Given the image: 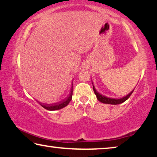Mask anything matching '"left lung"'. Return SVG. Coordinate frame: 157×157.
I'll return each instance as SVG.
<instances>
[{
  "mask_svg": "<svg viewBox=\"0 0 157 157\" xmlns=\"http://www.w3.org/2000/svg\"><path fill=\"white\" fill-rule=\"evenodd\" d=\"M93 84V82H92ZM93 88H94V91L95 95H96L97 99L100 101V102H102V103H105V104H109V105H118V104H121V103L124 102V101H126L128 98L130 97V95L132 94L133 90L132 91H131V93H129L128 95H127L126 96H124L122 98H120V99H113V98H108L107 96H105L102 94H100V93H98L96 89L94 86V84H93Z\"/></svg>",
  "mask_w": 157,
  "mask_h": 157,
  "instance_id": "8db88e82",
  "label": "left lung"
}]
</instances>
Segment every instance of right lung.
<instances>
[{
	"label": "right lung",
	"instance_id": "obj_1",
	"mask_svg": "<svg viewBox=\"0 0 157 157\" xmlns=\"http://www.w3.org/2000/svg\"><path fill=\"white\" fill-rule=\"evenodd\" d=\"M72 95H73V84H72V87L71 89V91L70 94H68V95L66 97L65 99H63L62 101L58 102V103H55V104H44V103H41V102H39V105H40L41 107H43L44 109H46L47 110H50V111H54V110H58V109H61L63 107H65L66 106H67L69 102H71V99H72Z\"/></svg>",
	"mask_w": 157,
	"mask_h": 157
}]
</instances>
